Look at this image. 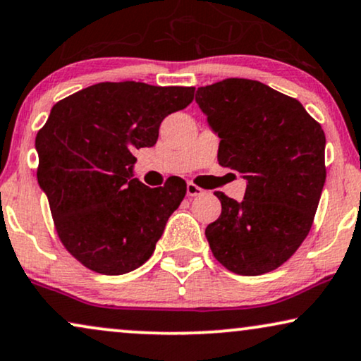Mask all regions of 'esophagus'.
Segmentation results:
<instances>
[{
	"instance_id": "1",
	"label": "esophagus",
	"mask_w": 361,
	"mask_h": 361,
	"mask_svg": "<svg viewBox=\"0 0 361 361\" xmlns=\"http://www.w3.org/2000/svg\"><path fill=\"white\" fill-rule=\"evenodd\" d=\"M204 193V190H201L200 186H196L195 183H190L186 185V195L188 196H191V198H193V196H200V195H203Z\"/></svg>"
}]
</instances>
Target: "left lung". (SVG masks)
I'll list each match as a JSON object with an SVG mask.
<instances>
[{"label": "left lung", "mask_w": 361, "mask_h": 361, "mask_svg": "<svg viewBox=\"0 0 361 361\" xmlns=\"http://www.w3.org/2000/svg\"><path fill=\"white\" fill-rule=\"evenodd\" d=\"M196 104L218 135V161L246 180L243 201L216 191L221 216L204 234L239 276L282 266L309 234L325 185V133L299 100L259 80L198 87Z\"/></svg>", "instance_id": "1"}]
</instances>
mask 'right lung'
Segmentation results:
<instances>
[{"label": "right lung", "instance_id": "add662e5", "mask_svg": "<svg viewBox=\"0 0 361 361\" xmlns=\"http://www.w3.org/2000/svg\"><path fill=\"white\" fill-rule=\"evenodd\" d=\"M193 95L195 87L100 82L51 109L36 135L37 183L62 244L90 271L127 274L155 251L186 183L145 186L133 178V153L155 145L161 120Z\"/></svg>", "mask_w": 361, "mask_h": 361}]
</instances>
